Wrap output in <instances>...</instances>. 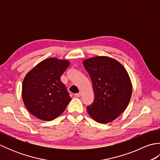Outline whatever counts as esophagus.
<instances>
[{
	"label": "esophagus",
	"mask_w": 160,
	"mask_h": 160,
	"mask_svg": "<svg viewBox=\"0 0 160 160\" xmlns=\"http://www.w3.org/2000/svg\"><path fill=\"white\" fill-rule=\"evenodd\" d=\"M75 96V97H76V98H79V97H80L81 96V93H76L74 95Z\"/></svg>",
	"instance_id": "34e87169"
}]
</instances>
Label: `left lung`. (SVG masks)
Returning a JSON list of instances; mask_svg holds the SVG:
<instances>
[{
    "label": "left lung",
    "mask_w": 160,
    "mask_h": 160,
    "mask_svg": "<svg viewBox=\"0 0 160 160\" xmlns=\"http://www.w3.org/2000/svg\"><path fill=\"white\" fill-rule=\"evenodd\" d=\"M94 91L93 102L87 107L95 121L107 124L127 108L132 95V84L122 64L108 56H96L83 61Z\"/></svg>",
    "instance_id": "8db88e82"
}]
</instances>
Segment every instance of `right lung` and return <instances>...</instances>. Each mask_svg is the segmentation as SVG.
<instances>
[{"instance_id":"obj_1","label":"right lung","mask_w":160,"mask_h":160,"mask_svg":"<svg viewBox=\"0 0 160 160\" xmlns=\"http://www.w3.org/2000/svg\"><path fill=\"white\" fill-rule=\"evenodd\" d=\"M69 61L49 58L29 71L24 78V104L33 116L50 121L62 114L71 98L60 77Z\"/></svg>"}]
</instances>
